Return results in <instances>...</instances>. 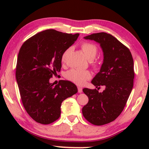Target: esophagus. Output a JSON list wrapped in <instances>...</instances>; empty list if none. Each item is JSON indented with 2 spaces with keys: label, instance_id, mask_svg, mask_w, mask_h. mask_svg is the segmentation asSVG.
Segmentation results:
<instances>
[{
  "label": "esophagus",
  "instance_id": "obj_1",
  "mask_svg": "<svg viewBox=\"0 0 149 149\" xmlns=\"http://www.w3.org/2000/svg\"><path fill=\"white\" fill-rule=\"evenodd\" d=\"M78 92H79V93H82V92H83V89H82V87H78Z\"/></svg>",
  "mask_w": 149,
  "mask_h": 149
}]
</instances>
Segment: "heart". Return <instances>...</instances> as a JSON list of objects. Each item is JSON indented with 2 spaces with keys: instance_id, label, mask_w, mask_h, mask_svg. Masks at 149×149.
Here are the masks:
<instances>
[{
  "instance_id": "obj_1",
  "label": "heart",
  "mask_w": 149,
  "mask_h": 149,
  "mask_svg": "<svg viewBox=\"0 0 149 149\" xmlns=\"http://www.w3.org/2000/svg\"><path fill=\"white\" fill-rule=\"evenodd\" d=\"M81 50L84 56L89 60H93L97 53V47L90 42H83L81 45ZM70 52V49L66 50L62 55V60L63 62L66 59L67 55ZM66 77L69 81L76 83L79 85H84L86 81L91 78V73L88 70H82L79 69L72 68L66 72Z\"/></svg>"
}]
</instances>
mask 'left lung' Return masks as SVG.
Listing matches in <instances>:
<instances>
[{
    "instance_id": "1",
    "label": "left lung",
    "mask_w": 149,
    "mask_h": 149,
    "mask_svg": "<svg viewBox=\"0 0 149 149\" xmlns=\"http://www.w3.org/2000/svg\"><path fill=\"white\" fill-rule=\"evenodd\" d=\"M84 38L98 42L102 49L103 63L91 83L105 89H83L89 102L82 113L91 123L102 125L117 119L125 107L134 85V60L129 49L111 34L99 32Z\"/></svg>"
}]
</instances>
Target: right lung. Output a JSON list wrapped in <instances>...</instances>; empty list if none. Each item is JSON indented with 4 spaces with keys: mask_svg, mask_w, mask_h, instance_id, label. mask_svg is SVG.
<instances>
[{
    "mask_svg": "<svg viewBox=\"0 0 149 149\" xmlns=\"http://www.w3.org/2000/svg\"><path fill=\"white\" fill-rule=\"evenodd\" d=\"M49 29L36 34L22 45L18 54L16 80L24 107L37 123H52L59 119L64 100L77 93L68 81L49 83L62 68V57L79 37Z\"/></svg>",
    "mask_w": 149,
    "mask_h": 149,
    "instance_id": "add662e5",
    "label": "right lung"
}]
</instances>
